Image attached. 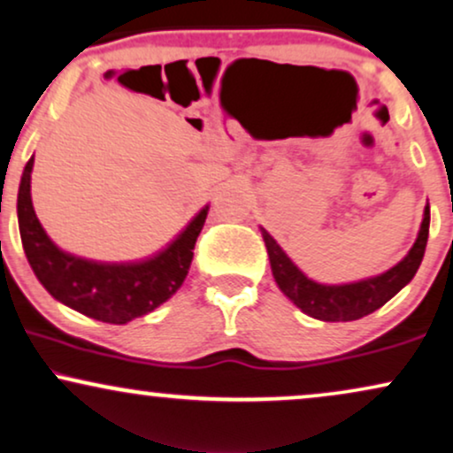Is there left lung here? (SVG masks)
Returning <instances> with one entry per match:
<instances>
[{
  "label": "left lung",
  "mask_w": 453,
  "mask_h": 453,
  "mask_svg": "<svg viewBox=\"0 0 453 453\" xmlns=\"http://www.w3.org/2000/svg\"><path fill=\"white\" fill-rule=\"evenodd\" d=\"M428 223H431V207L426 204L425 219H422L420 232H418V238L410 253L380 276L365 278L351 284H319L316 280L307 278L290 261L282 246L269 236V232L263 230V227L261 236L265 240L276 284L303 313L322 319V322H353V319H359L380 309L416 276L422 257H425Z\"/></svg>",
  "instance_id": "left-lung-1"
}]
</instances>
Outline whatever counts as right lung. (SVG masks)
<instances>
[{
  "label": "right lung",
  "mask_w": 453,
  "mask_h": 453,
  "mask_svg": "<svg viewBox=\"0 0 453 453\" xmlns=\"http://www.w3.org/2000/svg\"><path fill=\"white\" fill-rule=\"evenodd\" d=\"M28 158L19 188V227L22 249L43 288L56 301L83 316L106 324H127L146 316L177 293L190 269L194 244L209 207H204L186 230L150 259L137 263H98L65 253L51 242L39 223L31 200Z\"/></svg>",
  "instance_id": "1"
}]
</instances>
